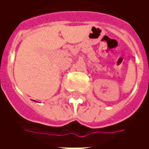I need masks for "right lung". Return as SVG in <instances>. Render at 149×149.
I'll return each instance as SVG.
<instances>
[{
    "mask_svg": "<svg viewBox=\"0 0 149 149\" xmlns=\"http://www.w3.org/2000/svg\"><path fill=\"white\" fill-rule=\"evenodd\" d=\"M34 101H35V100H34Z\"/></svg>",
    "mask_w": 149,
    "mask_h": 149,
    "instance_id": "add662e5",
    "label": "right lung"
}]
</instances>
